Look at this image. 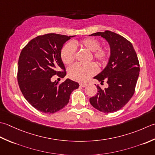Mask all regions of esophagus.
I'll return each instance as SVG.
<instances>
[{
	"instance_id": "esophagus-1",
	"label": "esophagus",
	"mask_w": 155,
	"mask_h": 155,
	"mask_svg": "<svg viewBox=\"0 0 155 155\" xmlns=\"http://www.w3.org/2000/svg\"><path fill=\"white\" fill-rule=\"evenodd\" d=\"M80 86H81V87H86V86H87V84H86V83H80Z\"/></svg>"
}]
</instances>
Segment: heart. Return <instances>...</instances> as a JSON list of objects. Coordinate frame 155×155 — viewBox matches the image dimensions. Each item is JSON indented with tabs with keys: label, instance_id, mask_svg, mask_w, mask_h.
<instances>
[{
	"label": "heart",
	"instance_id": "b5f03b06",
	"mask_svg": "<svg viewBox=\"0 0 155 155\" xmlns=\"http://www.w3.org/2000/svg\"><path fill=\"white\" fill-rule=\"evenodd\" d=\"M81 46L90 51L93 52V56L101 64H104L108 59L109 53L105 48L100 47V43L94 38H86L81 42L74 41L73 43H68L61 49V58L65 64H71L75 58L76 49L75 47ZM97 67L94 63L87 64H75L68 69L69 78L78 81L87 80L90 77L97 73Z\"/></svg>",
	"mask_w": 155,
	"mask_h": 155
}]
</instances>
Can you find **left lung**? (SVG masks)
<instances>
[{
	"label": "left lung",
	"instance_id": "obj_1",
	"mask_svg": "<svg viewBox=\"0 0 155 155\" xmlns=\"http://www.w3.org/2000/svg\"><path fill=\"white\" fill-rule=\"evenodd\" d=\"M101 36L108 41L110 56L106 67L94 78L101 81L106 80L108 87L102 89L90 98L91 106L99 111L111 113L124 107L133 96L139 75L140 65L138 57L132 43L120 35L106 31L90 35Z\"/></svg>",
	"mask_w": 155,
	"mask_h": 155
}]
</instances>
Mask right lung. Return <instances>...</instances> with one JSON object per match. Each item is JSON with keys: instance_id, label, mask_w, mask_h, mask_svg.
Masks as SVG:
<instances>
[{"instance_id": "1", "label": "right lung", "mask_w": 155, "mask_h": 155, "mask_svg": "<svg viewBox=\"0 0 155 155\" xmlns=\"http://www.w3.org/2000/svg\"><path fill=\"white\" fill-rule=\"evenodd\" d=\"M74 36L49 33L34 38L22 49L18 62L17 80L25 98L40 112L53 114L67 105L79 84L69 79L59 84L51 81L66 71L61 58L64 43Z\"/></svg>"}]
</instances>
